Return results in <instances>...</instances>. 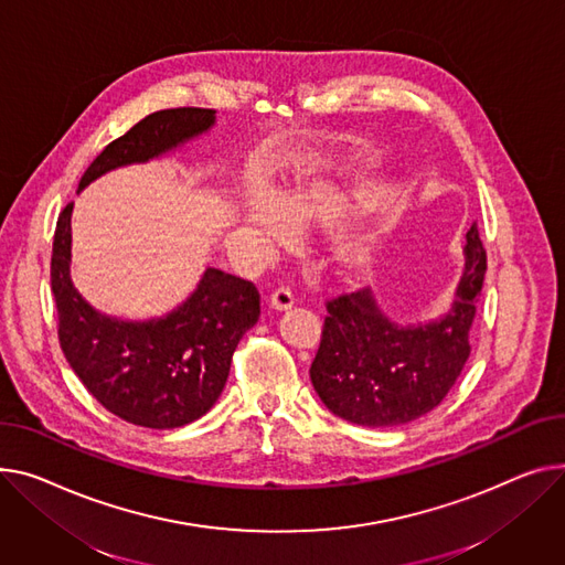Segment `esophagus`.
<instances>
[{
    "instance_id": "obj_1",
    "label": "esophagus",
    "mask_w": 565,
    "mask_h": 565,
    "mask_svg": "<svg viewBox=\"0 0 565 565\" xmlns=\"http://www.w3.org/2000/svg\"><path fill=\"white\" fill-rule=\"evenodd\" d=\"M292 305H295V297H292V292H290L288 286H279V288L273 290V295H270V307H273V309H277V311H288Z\"/></svg>"
}]
</instances>
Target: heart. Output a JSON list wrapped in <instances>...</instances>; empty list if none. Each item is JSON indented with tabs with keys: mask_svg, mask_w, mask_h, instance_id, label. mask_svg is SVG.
I'll use <instances>...</instances> for the list:
<instances>
[{
	"mask_svg": "<svg viewBox=\"0 0 565 565\" xmlns=\"http://www.w3.org/2000/svg\"><path fill=\"white\" fill-rule=\"evenodd\" d=\"M277 204L279 211L266 200H256L247 211V222L252 224L254 234L270 245L286 243L290 238L288 224L302 227V224L327 217L331 213L329 198L318 191L281 198ZM348 260H352V256Z\"/></svg>",
	"mask_w": 565,
	"mask_h": 565,
	"instance_id": "obj_1",
	"label": "heart"
}]
</instances>
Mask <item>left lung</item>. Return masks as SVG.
Masks as SVG:
<instances>
[{"mask_svg": "<svg viewBox=\"0 0 565 565\" xmlns=\"http://www.w3.org/2000/svg\"><path fill=\"white\" fill-rule=\"evenodd\" d=\"M483 275L486 249L472 224L457 302L443 318L399 327L382 313L370 288L329 299L309 370L324 406L363 427L404 425L438 406L470 356Z\"/></svg>", "mask_w": 565, "mask_h": 565, "instance_id": "1", "label": "left lung"}]
</instances>
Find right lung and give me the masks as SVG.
I'll return each mask as SVG.
<instances>
[{
	"label": "right lung",
	"mask_w": 565,
	"mask_h": 565,
	"mask_svg": "<svg viewBox=\"0 0 565 565\" xmlns=\"http://www.w3.org/2000/svg\"><path fill=\"white\" fill-rule=\"evenodd\" d=\"M213 108L179 106L149 113L108 142L88 166L79 191L108 170L145 163L211 129ZM72 202L58 213L52 245V292L58 343L74 374L113 416L149 429L202 418L230 377L232 356L260 316L252 281L209 268L198 290L166 318L122 322L93 311L70 281Z\"/></svg>",
	"instance_id": "1"
}]
</instances>
